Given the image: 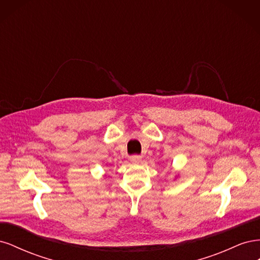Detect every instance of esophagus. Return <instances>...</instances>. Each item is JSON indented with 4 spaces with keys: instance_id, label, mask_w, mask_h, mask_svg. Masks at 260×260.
Returning <instances> with one entry per match:
<instances>
[{
    "instance_id": "34e87169",
    "label": "esophagus",
    "mask_w": 260,
    "mask_h": 260,
    "mask_svg": "<svg viewBox=\"0 0 260 260\" xmlns=\"http://www.w3.org/2000/svg\"><path fill=\"white\" fill-rule=\"evenodd\" d=\"M130 160L132 164H140V161L142 160V157L138 155H133L130 157Z\"/></svg>"
}]
</instances>
